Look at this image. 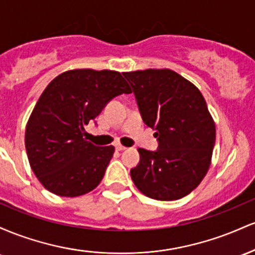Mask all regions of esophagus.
<instances>
[{
    "instance_id": "esophagus-1",
    "label": "esophagus",
    "mask_w": 255,
    "mask_h": 255,
    "mask_svg": "<svg viewBox=\"0 0 255 255\" xmlns=\"http://www.w3.org/2000/svg\"><path fill=\"white\" fill-rule=\"evenodd\" d=\"M126 148H127V147H126V146H124V145H121V144L116 145V150H118V151H124V150H126Z\"/></svg>"
}]
</instances>
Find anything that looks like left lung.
<instances>
[{
  "mask_svg": "<svg viewBox=\"0 0 255 255\" xmlns=\"http://www.w3.org/2000/svg\"><path fill=\"white\" fill-rule=\"evenodd\" d=\"M142 121L158 150L137 148L130 170L136 188L156 200H177L199 186L211 164L216 126L200 91L171 69L126 72Z\"/></svg>",
  "mask_w": 255,
  "mask_h": 255,
  "instance_id": "1",
  "label": "left lung"
}]
</instances>
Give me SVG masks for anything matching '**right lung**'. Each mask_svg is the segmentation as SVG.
<instances>
[{"label":"right lung","instance_id":"right-lung-1","mask_svg":"<svg viewBox=\"0 0 255 255\" xmlns=\"http://www.w3.org/2000/svg\"><path fill=\"white\" fill-rule=\"evenodd\" d=\"M130 92L121 73L108 69L67 71L46 86L26 125L25 147L49 192L74 198L101 183L115 147L85 140V126L114 97Z\"/></svg>","mask_w":255,"mask_h":255}]
</instances>
